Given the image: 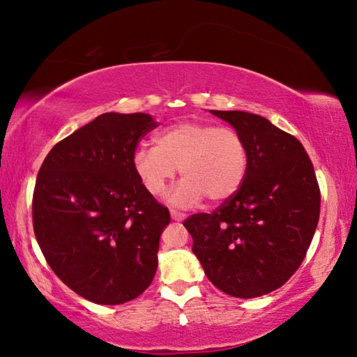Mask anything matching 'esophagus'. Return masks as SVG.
Segmentation results:
<instances>
[{"label": "esophagus", "mask_w": 357, "mask_h": 357, "mask_svg": "<svg viewBox=\"0 0 357 357\" xmlns=\"http://www.w3.org/2000/svg\"><path fill=\"white\" fill-rule=\"evenodd\" d=\"M171 216H172V220L174 221H183L185 218H186V215L185 213H182V211H178V210H171Z\"/></svg>", "instance_id": "34e87169"}]
</instances>
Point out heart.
<instances>
[{
  "mask_svg": "<svg viewBox=\"0 0 357 357\" xmlns=\"http://www.w3.org/2000/svg\"><path fill=\"white\" fill-rule=\"evenodd\" d=\"M131 166L150 196L165 195L178 169L185 180L172 192V202L190 205L204 197L224 202L245 183L249 149L235 128L183 121L156 133L155 147H137Z\"/></svg>",
  "mask_w": 357,
  "mask_h": 357,
  "instance_id": "heart-1",
  "label": "heart"
}]
</instances>
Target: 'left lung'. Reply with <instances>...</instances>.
Listing matches in <instances>:
<instances>
[{
  "mask_svg": "<svg viewBox=\"0 0 357 357\" xmlns=\"http://www.w3.org/2000/svg\"><path fill=\"white\" fill-rule=\"evenodd\" d=\"M245 137V183L211 213L186 218L211 284L235 298H257L282 287L301 266L320 218V186L303 144L268 119L211 111Z\"/></svg>",
  "mask_w": 357,
  "mask_h": 357,
  "instance_id": "obj_1",
  "label": "left lung"
}]
</instances>
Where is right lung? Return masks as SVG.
Returning <instances> with one entry per match:
<instances>
[{
  "mask_svg": "<svg viewBox=\"0 0 357 357\" xmlns=\"http://www.w3.org/2000/svg\"><path fill=\"white\" fill-rule=\"evenodd\" d=\"M158 127L144 112H106L50 150L33 195L36 240L68 289L89 301H131L152 284L165 205L131 166L137 144Z\"/></svg>",
  "mask_w": 357,
  "mask_h": 357,
  "instance_id": "right-lung-1",
  "label": "right lung"
}]
</instances>
